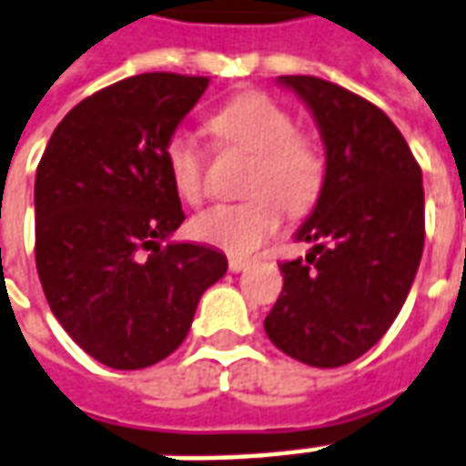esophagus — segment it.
<instances>
[{"label":"esophagus","instance_id":"34e87169","mask_svg":"<svg viewBox=\"0 0 466 466\" xmlns=\"http://www.w3.org/2000/svg\"><path fill=\"white\" fill-rule=\"evenodd\" d=\"M247 267H249V262H247V259H237V257H232V259H229V269H232V272H244Z\"/></svg>","mask_w":466,"mask_h":466}]
</instances>
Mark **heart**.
Returning a JSON list of instances; mask_svg holds the SVG:
<instances>
[{"mask_svg": "<svg viewBox=\"0 0 466 466\" xmlns=\"http://www.w3.org/2000/svg\"><path fill=\"white\" fill-rule=\"evenodd\" d=\"M224 146L255 156L242 204H214L191 219V234L227 255L247 257L278 232L279 207L300 217L318 204L325 187V158L318 146L295 133V118L265 93L232 97L209 120ZM168 178L184 201L204 191V154L188 133H174L164 148Z\"/></svg>", "mask_w": 466, "mask_h": 466, "instance_id": "b5f03b06", "label": "heart"}]
</instances>
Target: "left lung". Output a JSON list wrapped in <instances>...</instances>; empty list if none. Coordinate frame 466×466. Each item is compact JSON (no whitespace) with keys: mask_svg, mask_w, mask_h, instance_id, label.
<instances>
[{"mask_svg":"<svg viewBox=\"0 0 466 466\" xmlns=\"http://www.w3.org/2000/svg\"><path fill=\"white\" fill-rule=\"evenodd\" d=\"M308 106L325 146V187L295 239L305 259L282 262V292L265 318L289 358L338 369L391 328L424 252V184L391 118L346 87L282 75Z\"/></svg>","mask_w":466,"mask_h":466,"instance_id":"left-lung-1","label":"left lung"}]
</instances>
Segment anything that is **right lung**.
<instances>
[{
  "mask_svg": "<svg viewBox=\"0 0 466 466\" xmlns=\"http://www.w3.org/2000/svg\"><path fill=\"white\" fill-rule=\"evenodd\" d=\"M209 77L143 73L77 103L35 178V259L52 315L87 356L136 370L187 338L227 272L214 247L171 242L184 222L164 148Z\"/></svg>",
  "mask_w": 466,
  "mask_h": 466,
  "instance_id": "right-lung-1",
  "label": "right lung"
}]
</instances>
